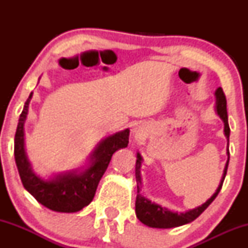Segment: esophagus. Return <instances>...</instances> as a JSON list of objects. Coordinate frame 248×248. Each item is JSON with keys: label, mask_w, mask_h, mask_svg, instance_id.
Listing matches in <instances>:
<instances>
[{"label": "esophagus", "mask_w": 248, "mask_h": 248, "mask_svg": "<svg viewBox=\"0 0 248 248\" xmlns=\"http://www.w3.org/2000/svg\"><path fill=\"white\" fill-rule=\"evenodd\" d=\"M136 132H138V130H135V129H134V130H133V133H135V134H138V133H136Z\"/></svg>", "instance_id": "1"}]
</instances>
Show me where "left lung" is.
<instances>
[{
	"instance_id": "obj_1",
	"label": "left lung",
	"mask_w": 248,
	"mask_h": 248,
	"mask_svg": "<svg viewBox=\"0 0 248 248\" xmlns=\"http://www.w3.org/2000/svg\"><path fill=\"white\" fill-rule=\"evenodd\" d=\"M216 112L219 115V118L224 121V133L227 139V158L226 166H225L223 177H221L220 183L216 190V192L209 198L204 204L201 206L196 207V209L189 210L186 212H172L168 210L167 207H163L158 204L153 203L152 201L147 199L146 197L141 195V163L142 157L140 154L138 153V160H136L135 166V176H136V184H138V196H136L135 202V212L136 217L141 223L149 227H155V229H171V227L182 226L187 223H191L196 218L199 217L210 204L215 201L217 197L219 191H220L221 186H223L225 176L227 172V167H229V160H230V152H229V139H230V126H229V119H227V109H226V96H225L223 88L219 87L216 91Z\"/></svg>"
}]
</instances>
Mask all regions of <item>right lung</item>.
<instances>
[{
	"instance_id": "obj_1",
	"label": "right lung",
	"mask_w": 248,
	"mask_h": 248,
	"mask_svg": "<svg viewBox=\"0 0 248 248\" xmlns=\"http://www.w3.org/2000/svg\"><path fill=\"white\" fill-rule=\"evenodd\" d=\"M32 93L25 101L19 115L15 134V161L19 177L25 190L38 203L56 212H78L87 206L94 197L99 182L106 171L110 158L116 150L126 148L129 140V129L121 130L102 140L91 155L90 164L85 170H72L44 179L32 171L24 147V122L27 119Z\"/></svg>"
}]
</instances>
